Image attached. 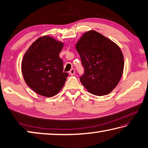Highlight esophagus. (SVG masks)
Listing matches in <instances>:
<instances>
[{
    "label": "esophagus",
    "instance_id": "34e87169",
    "mask_svg": "<svg viewBox=\"0 0 148 148\" xmlns=\"http://www.w3.org/2000/svg\"><path fill=\"white\" fill-rule=\"evenodd\" d=\"M69 74L71 75H74L75 74V70L74 69H71V71H69Z\"/></svg>",
    "mask_w": 148,
    "mask_h": 148
}]
</instances>
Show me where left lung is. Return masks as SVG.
Returning a JSON list of instances; mask_svg holds the SVG:
<instances>
[{"instance_id": "1", "label": "left lung", "mask_w": 148, "mask_h": 148, "mask_svg": "<svg viewBox=\"0 0 148 148\" xmlns=\"http://www.w3.org/2000/svg\"><path fill=\"white\" fill-rule=\"evenodd\" d=\"M76 49L85 69L80 81L87 91L97 96L111 92L123 72L124 58L120 47L101 33L91 30L82 34Z\"/></svg>"}]
</instances>
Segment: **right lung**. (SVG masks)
I'll list each match as a JSON object with an SVG mask.
<instances>
[{"label": "right lung", "mask_w": 148, "mask_h": 148, "mask_svg": "<svg viewBox=\"0 0 148 148\" xmlns=\"http://www.w3.org/2000/svg\"><path fill=\"white\" fill-rule=\"evenodd\" d=\"M64 43L43 36L32 43L24 54L21 72L25 83L41 96L51 97L62 89L69 74L63 72L59 53Z\"/></svg>", "instance_id": "1"}]
</instances>
